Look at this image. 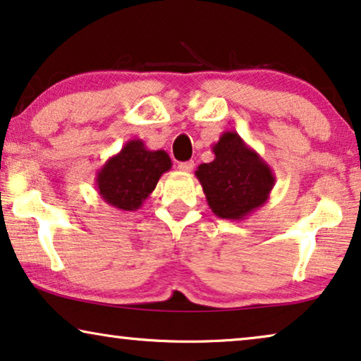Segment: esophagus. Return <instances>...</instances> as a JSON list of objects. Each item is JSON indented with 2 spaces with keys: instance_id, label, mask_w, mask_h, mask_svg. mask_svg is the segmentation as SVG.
<instances>
[{
  "instance_id": "34e87169",
  "label": "esophagus",
  "mask_w": 361,
  "mask_h": 361,
  "mask_svg": "<svg viewBox=\"0 0 361 361\" xmlns=\"http://www.w3.org/2000/svg\"><path fill=\"white\" fill-rule=\"evenodd\" d=\"M178 168H180V171L190 173L195 168V163L193 161H181V163H178Z\"/></svg>"
}]
</instances>
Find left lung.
<instances>
[{
	"label": "left lung",
	"mask_w": 361,
	"mask_h": 361,
	"mask_svg": "<svg viewBox=\"0 0 361 361\" xmlns=\"http://www.w3.org/2000/svg\"><path fill=\"white\" fill-rule=\"evenodd\" d=\"M213 153L214 160L201 163L195 171L206 201L221 219H246L269 200L276 176L238 132L221 133Z\"/></svg>",
	"instance_id": "obj_1"
}]
</instances>
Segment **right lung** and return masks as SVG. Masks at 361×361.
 Masks as SVG:
<instances>
[{"instance_id":"obj_1","label":"right lung","mask_w":361,"mask_h":361,"mask_svg":"<svg viewBox=\"0 0 361 361\" xmlns=\"http://www.w3.org/2000/svg\"><path fill=\"white\" fill-rule=\"evenodd\" d=\"M171 168L165 150H148L138 138L128 140L97 171L95 186L105 203L122 211H137Z\"/></svg>"}]
</instances>
